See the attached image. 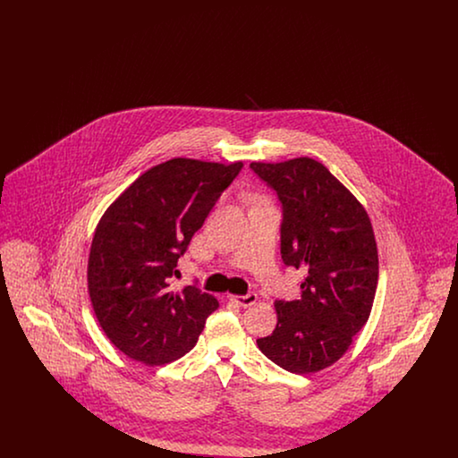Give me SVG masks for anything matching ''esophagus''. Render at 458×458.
Wrapping results in <instances>:
<instances>
[{
  "label": "esophagus",
  "instance_id": "34e87169",
  "mask_svg": "<svg viewBox=\"0 0 458 458\" xmlns=\"http://www.w3.org/2000/svg\"><path fill=\"white\" fill-rule=\"evenodd\" d=\"M230 301H232L233 304L239 305V307H250V305L256 304L258 295H256V293H247V295H230Z\"/></svg>",
  "mask_w": 458,
  "mask_h": 458
}]
</instances>
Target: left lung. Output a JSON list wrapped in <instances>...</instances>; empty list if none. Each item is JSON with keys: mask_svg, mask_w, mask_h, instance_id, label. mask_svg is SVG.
I'll list each match as a JSON object with an SVG mask.
<instances>
[{"mask_svg": "<svg viewBox=\"0 0 458 458\" xmlns=\"http://www.w3.org/2000/svg\"><path fill=\"white\" fill-rule=\"evenodd\" d=\"M250 168L282 202V259L304 273L301 299L275 302L278 323L258 347L284 370L318 372L349 350L369 319L379 273L369 216L316 159Z\"/></svg>", "mask_w": 458, "mask_h": 458, "instance_id": "obj_1", "label": "left lung"}]
</instances>
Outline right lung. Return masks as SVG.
<instances>
[{"mask_svg": "<svg viewBox=\"0 0 458 458\" xmlns=\"http://www.w3.org/2000/svg\"><path fill=\"white\" fill-rule=\"evenodd\" d=\"M242 163L174 157L140 174L103 215L90 245L89 297L111 344L161 366L197 344L218 301L196 284L174 292L176 262Z\"/></svg>", "mask_w": 458, "mask_h": 458, "instance_id": "1", "label": "right lung"}]
</instances>
